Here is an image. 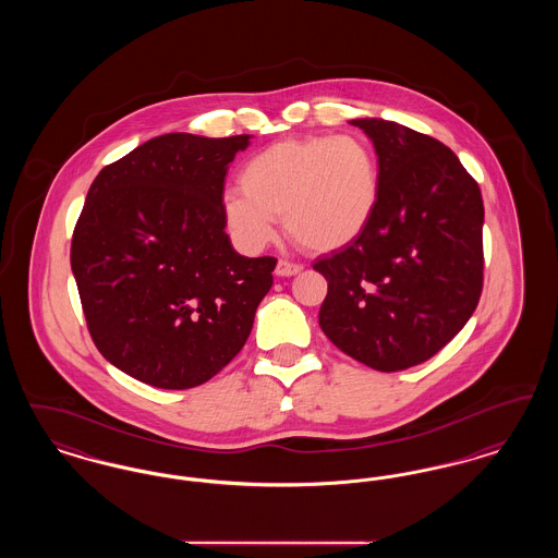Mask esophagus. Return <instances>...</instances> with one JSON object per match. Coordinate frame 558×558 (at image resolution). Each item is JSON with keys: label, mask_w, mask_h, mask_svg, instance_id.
I'll list each match as a JSON object with an SVG mask.
<instances>
[{"label": "esophagus", "mask_w": 558, "mask_h": 558, "mask_svg": "<svg viewBox=\"0 0 558 558\" xmlns=\"http://www.w3.org/2000/svg\"><path fill=\"white\" fill-rule=\"evenodd\" d=\"M299 271H301V266H299V264H291V262H287V259H280V262L276 264V276H280V278L296 276Z\"/></svg>", "instance_id": "esophagus-1"}]
</instances>
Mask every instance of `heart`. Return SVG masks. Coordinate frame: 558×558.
<instances>
[{
    "mask_svg": "<svg viewBox=\"0 0 558 558\" xmlns=\"http://www.w3.org/2000/svg\"><path fill=\"white\" fill-rule=\"evenodd\" d=\"M226 190L221 215L232 239L259 251L287 234L312 253H335L360 239L378 207L380 173L371 144L357 135H307L255 153Z\"/></svg>",
    "mask_w": 558,
    "mask_h": 558,
    "instance_id": "b5f03b06",
    "label": "heart"
}]
</instances>
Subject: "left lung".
I'll return each instance as SVG.
<instances>
[{
    "label": "left lung",
    "instance_id": "obj_1",
    "mask_svg": "<svg viewBox=\"0 0 558 558\" xmlns=\"http://www.w3.org/2000/svg\"><path fill=\"white\" fill-rule=\"evenodd\" d=\"M378 157L368 230L314 269L328 280L319 328L374 371L423 364L464 328L483 287V201L450 148L396 121L351 119Z\"/></svg>",
    "mask_w": 558,
    "mask_h": 558
}]
</instances>
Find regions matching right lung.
Listing matches in <instances>:
<instances>
[{"instance_id":"obj_1","label":"right lung","mask_w":558,"mask_h":558,"mask_svg":"<svg viewBox=\"0 0 558 558\" xmlns=\"http://www.w3.org/2000/svg\"><path fill=\"white\" fill-rule=\"evenodd\" d=\"M253 135L165 133L89 186L71 267L98 351L159 389H190L246 343L274 257L234 251L223 180Z\"/></svg>"}]
</instances>
